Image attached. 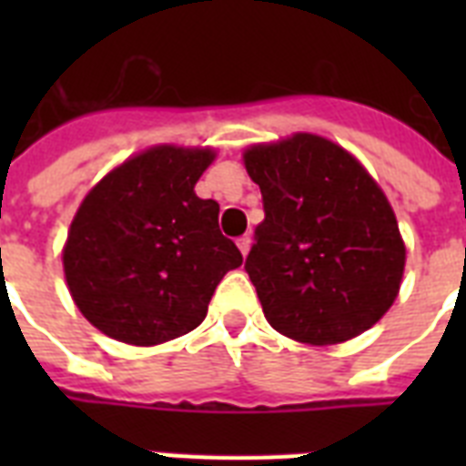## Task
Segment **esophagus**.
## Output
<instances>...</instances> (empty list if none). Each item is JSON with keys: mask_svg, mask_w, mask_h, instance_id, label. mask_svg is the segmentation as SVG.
Returning <instances> with one entry per match:
<instances>
[{"mask_svg": "<svg viewBox=\"0 0 466 466\" xmlns=\"http://www.w3.org/2000/svg\"><path fill=\"white\" fill-rule=\"evenodd\" d=\"M237 247H239V251L244 256L248 254V248H251V237H248V234H244V237H239V239H237Z\"/></svg>", "mask_w": 466, "mask_h": 466, "instance_id": "esophagus-1", "label": "esophagus"}]
</instances>
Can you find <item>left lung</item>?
<instances>
[{"label": "left lung", "instance_id": "1", "mask_svg": "<svg viewBox=\"0 0 466 466\" xmlns=\"http://www.w3.org/2000/svg\"><path fill=\"white\" fill-rule=\"evenodd\" d=\"M244 167L266 210L247 273L268 324L309 346L375 326L399 295L406 247L368 168L314 133L251 145Z\"/></svg>", "mask_w": 466, "mask_h": 466}]
</instances>
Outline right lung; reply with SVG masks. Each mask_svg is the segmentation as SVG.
<instances>
[{"label": "right lung", "mask_w": 466, "mask_h": 466, "mask_svg": "<svg viewBox=\"0 0 466 466\" xmlns=\"http://www.w3.org/2000/svg\"><path fill=\"white\" fill-rule=\"evenodd\" d=\"M212 147H155L113 167L76 208L62 268L98 331L159 346L193 331L241 251L219 232L218 200L196 196Z\"/></svg>", "instance_id": "1"}]
</instances>
